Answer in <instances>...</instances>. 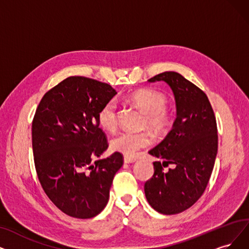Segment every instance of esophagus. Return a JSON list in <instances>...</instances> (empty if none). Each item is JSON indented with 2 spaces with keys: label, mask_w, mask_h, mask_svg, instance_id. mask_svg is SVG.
<instances>
[{
  "label": "esophagus",
  "mask_w": 249,
  "mask_h": 249,
  "mask_svg": "<svg viewBox=\"0 0 249 249\" xmlns=\"http://www.w3.org/2000/svg\"><path fill=\"white\" fill-rule=\"evenodd\" d=\"M124 160L125 163H132V162H135L137 160V158L133 157V156H124Z\"/></svg>",
  "instance_id": "34e87169"
}]
</instances>
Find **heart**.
Instances as JSON below:
<instances>
[{"label":"heart","mask_w":249,"mask_h":249,"mask_svg":"<svg viewBox=\"0 0 249 249\" xmlns=\"http://www.w3.org/2000/svg\"><path fill=\"white\" fill-rule=\"evenodd\" d=\"M126 100L145 113V124L156 133H162L170 127L174 122V109L166 105V96L150 88L138 89L126 96ZM98 124L103 130L113 132L118 123V109L116 101L111 99L100 108L97 114ZM153 143V136L148 132L134 133L124 131L116 134L110 141L113 151L126 156L134 155L139 150L150 146Z\"/></svg>","instance_id":"1"}]
</instances>
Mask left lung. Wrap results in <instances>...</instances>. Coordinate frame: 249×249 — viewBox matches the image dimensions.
Here are the masks:
<instances>
[{"mask_svg": "<svg viewBox=\"0 0 249 249\" xmlns=\"http://www.w3.org/2000/svg\"><path fill=\"white\" fill-rule=\"evenodd\" d=\"M160 81L173 90L177 118L164 140L149 151L164 161L153 162L154 174L144 191L156 212L176 214L191 207L205 190L217 153V127L211 102L199 88L175 71L148 79ZM168 164L175 167L164 172Z\"/></svg>", "mask_w": 249, "mask_h": 249, "instance_id": "1", "label": "left lung"}]
</instances>
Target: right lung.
<instances>
[{
	"label": "right lung",
	"mask_w": 249,
	"mask_h": 249,
	"mask_svg": "<svg viewBox=\"0 0 249 249\" xmlns=\"http://www.w3.org/2000/svg\"><path fill=\"white\" fill-rule=\"evenodd\" d=\"M116 91L85 76H69L49 90L33 121L35 166L45 193L61 212L76 218L100 213L109 199L122 153L93 162L108 148L97 114Z\"/></svg>",
	"instance_id": "add662e5"
}]
</instances>
